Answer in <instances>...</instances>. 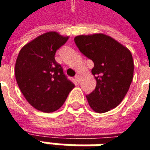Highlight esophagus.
<instances>
[{"label":"esophagus","mask_w":150,"mask_h":150,"mask_svg":"<svg viewBox=\"0 0 150 150\" xmlns=\"http://www.w3.org/2000/svg\"><path fill=\"white\" fill-rule=\"evenodd\" d=\"M75 81H76V82H78V83H79V82H80V76H79L78 75H75Z\"/></svg>","instance_id":"1"}]
</instances>
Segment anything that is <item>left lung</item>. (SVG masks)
Masks as SVG:
<instances>
[{"instance_id": "obj_1", "label": "left lung", "mask_w": 150, "mask_h": 150, "mask_svg": "<svg viewBox=\"0 0 150 150\" xmlns=\"http://www.w3.org/2000/svg\"><path fill=\"white\" fill-rule=\"evenodd\" d=\"M75 43L94 62L91 72L96 80V89L86 96L91 108L97 113L115 108L126 96L133 80L131 52L105 34L78 35Z\"/></svg>"}]
</instances>
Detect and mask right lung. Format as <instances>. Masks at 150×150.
<instances>
[{"instance_id": "right-lung-1", "label": "right lung", "mask_w": 150, "mask_h": 150, "mask_svg": "<svg viewBox=\"0 0 150 150\" xmlns=\"http://www.w3.org/2000/svg\"><path fill=\"white\" fill-rule=\"evenodd\" d=\"M68 39L69 36L49 31L24 45L19 52L16 80L25 100L38 110H57L75 87L54 59L56 50Z\"/></svg>"}]
</instances>
